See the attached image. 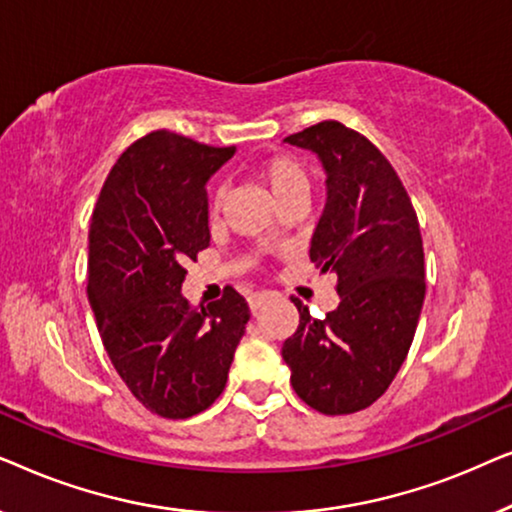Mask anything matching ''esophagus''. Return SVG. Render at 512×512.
I'll return each mask as SVG.
<instances>
[{"label": "esophagus", "instance_id": "obj_1", "mask_svg": "<svg viewBox=\"0 0 512 512\" xmlns=\"http://www.w3.org/2000/svg\"><path fill=\"white\" fill-rule=\"evenodd\" d=\"M265 300H268V293H263V291L251 293V296H249V310L251 312H258L263 307Z\"/></svg>", "mask_w": 512, "mask_h": 512}]
</instances>
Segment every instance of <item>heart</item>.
Here are the masks:
<instances>
[{
  "mask_svg": "<svg viewBox=\"0 0 512 512\" xmlns=\"http://www.w3.org/2000/svg\"><path fill=\"white\" fill-rule=\"evenodd\" d=\"M258 179L268 186L277 205L291 198H305L310 193V177H307L305 167L289 153H275V156L263 158L256 165ZM223 207V188H216L209 200V214L216 216Z\"/></svg>",
  "mask_w": 512,
  "mask_h": 512,
  "instance_id": "b5f03b06",
  "label": "heart"
}]
</instances>
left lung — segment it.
I'll return each instance as SVG.
<instances>
[{
	"instance_id": "left-lung-1",
	"label": "left lung",
	"mask_w": 512,
	"mask_h": 512,
	"mask_svg": "<svg viewBox=\"0 0 512 512\" xmlns=\"http://www.w3.org/2000/svg\"><path fill=\"white\" fill-rule=\"evenodd\" d=\"M317 153L328 200L310 261L338 277V310L314 319L293 298L300 324L282 356L293 391L324 415L373 405L401 370L424 305V247L417 212L382 151L340 121L284 139Z\"/></svg>"
}]
</instances>
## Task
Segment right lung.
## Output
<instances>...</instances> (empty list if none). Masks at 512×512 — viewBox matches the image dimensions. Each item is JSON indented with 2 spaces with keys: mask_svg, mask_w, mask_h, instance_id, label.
<instances>
[{
  "mask_svg": "<svg viewBox=\"0 0 512 512\" xmlns=\"http://www.w3.org/2000/svg\"><path fill=\"white\" fill-rule=\"evenodd\" d=\"M233 146L153 130L121 153L88 233V300L116 373L146 410L186 419L226 387L249 321L233 286L207 307L181 296L188 261L209 247L205 184Z\"/></svg>",
  "mask_w": 512,
  "mask_h": 512,
  "instance_id": "right-lung-1",
  "label": "right lung"
}]
</instances>
